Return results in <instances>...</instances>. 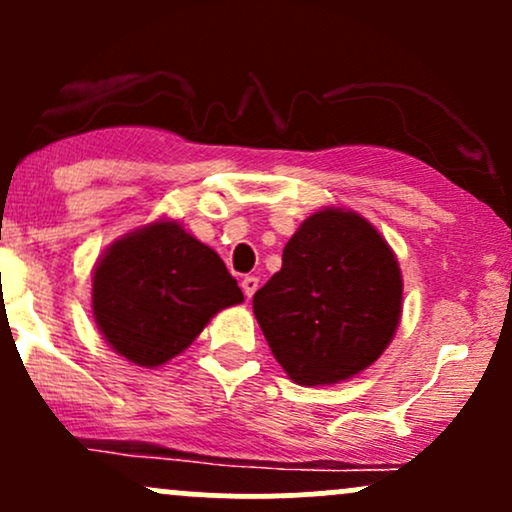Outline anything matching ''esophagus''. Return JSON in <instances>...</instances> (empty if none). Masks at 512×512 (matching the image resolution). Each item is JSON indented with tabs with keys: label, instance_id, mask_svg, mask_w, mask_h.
<instances>
[{
	"label": "esophagus",
	"instance_id": "obj_1",
	"mask_svg": "<svg viewBox=\"0 0 512 512\" xmlns=\"http://www.w3.org/2000/svg\"><path fill=\"white\" fill-rule=\"evenodd\" d=\"M257 286H260V279H257V276H243V279H240V289H243L245 298H248V301H250L252 296H255Z\"/></svg>",
	"mask_w": 512,
	"mask_h": 512
}]
</instances>
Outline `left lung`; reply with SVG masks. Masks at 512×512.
Segmentation results:
<instances>
[{
    "label": "left lung",
    "mask_w": 512,
    "mask_h": 512,
    "mask_svg": "<svg viewBox=\"0 0 512 512\" xmlns=\"http://www.w3.org/2000/svg\"><path fill=\"white\" fill-rule=\"evenodd\" d=\"M264 339L298 385H332L375 363L402 315V274L356 211L322 209L286 243L281 269L252 298Z\"/></svg>",
    "instance_id": "obj_1"
}]
</instances>
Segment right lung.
<instances>
[{"mask_svg": "<svg viewBox=\"0 0 512 512\" xmlns=\"http://www.w3.org/2000/svg\"><path fill=\"white\" fill-rule=\"evenodd\" d=\"M243 303L238 281L178 221L115 240L93 269L91 308L120 356L156 368L182 354L219 310Z\"/></svg>", "mask_w": 512, "mask_h": 512, "instance_id": "obj_1", "label": "right lung"}]
</instances>
